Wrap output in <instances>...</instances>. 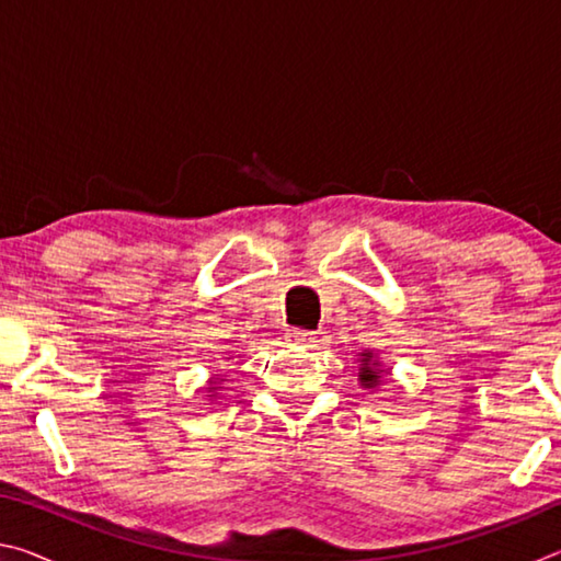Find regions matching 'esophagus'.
<instances>
[{"label":"esophagus","mask_w":561,"mask_h":561,"mask_svg":"<svg viewBox=\"0 0 561 561\" xmlns=\"http://www.w3.org/2000/svg\"><path fill=\"white\" fill-rule=\"evenodd\" d=\"M287 341L291 346H299V348H314L319 344V336L314 331H304V329H291L287 334Z\"/></svg>","instance_id":"esophagus-1"}]
</instances>
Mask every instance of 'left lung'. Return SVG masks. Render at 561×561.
<instances>
[{
    "label": "left lung",
    "mask_w": 561,
    "mask_h": 561,
    "mask_svg": "<svg viewBox=\"0 0 561 561\" xmlns=\"http://www.w3.org/2000/svg\"><path fill=\"white\" fill-rule=\"evenodd\" d=\"M386 368L381 360H378L376 351L366 348L358 354V383L360 388H371V391H378V386L383 383Z\"/></svg>",
    "instance_id": "8db88e82"
}]
</instances>
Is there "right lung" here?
Masks as SVG:
<instances>
[{
    "mask_svg": "<svg viewBox=\"0 0 561 561\" xmlns=\"http://www.w3.org/2000/svg\"><path fill=\"white\" fill-rule=\"evenodd\" d=\"M222 381H225V378L217 376V374L210 378V381H207V396H210V401H213V396L222 388V386H220Z\"/></svg>",
    "mask_w": 561,
    "mask_h": 561,
    "instance_id": "add662e5",
    "label": "right lung"
}]
</instances>
